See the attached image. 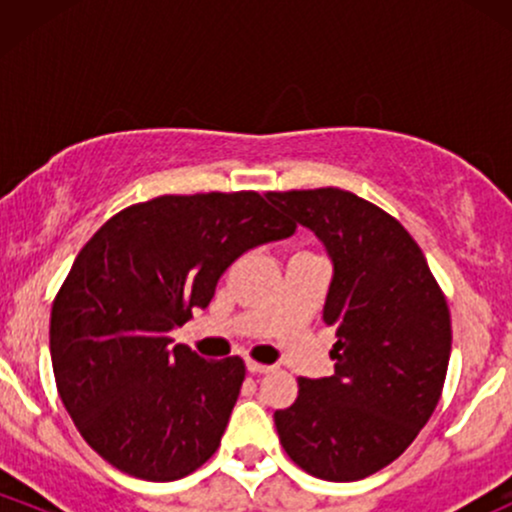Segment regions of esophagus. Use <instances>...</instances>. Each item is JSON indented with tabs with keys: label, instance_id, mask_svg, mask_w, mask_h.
Here are the masks:
<instances>
[{
	"label": "esophagus",
	"instance_id": "34e87169",
	"mask_svg": "<svg viewBox=\"0 0 512 512\" xmlns=\"http://www.w3.org/2000/svg\"><path fill=\"white\" fill-rule=\"evenodd\" d=\"M245 368L250 370V373H269L272 370V366H267V363H257V361H245Z\"/></svg>",
	"mask_w": 512,
	"mask_h": 512
}]
</instances>
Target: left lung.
Wrapping results in <instances>:
<instances>
[{"label":"left lung","instance_id":"obj_1","mask_svg":"<svg viewBox=\"0 0 512 512\" xmlns=\"http://www.w3.org/2000/svg\"><path fill=\"white\" fill-rule=\"evenodd\" d=\"M310 228L332 260L322 320L337 330L334 375L298 378L274 411L281 445L327 481H358L397 460L436 409L450 361V313L428 262L399 221L337 190L267 192Z\"/></svg>","mask_w":512,"mask_h":512}]
</instances>
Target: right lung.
Returning <instances> with one entry per match:
<instances>
[{"label": "right lung", "instance_id": "1", "mask_svg": "<svg viewBox=\"0 0 512 512\" xmlns=\"http://www.w3.org/2000/svg\"><path fill=\"white\" fill-rule=\"evenodd\" d=\"M293 231L257 192L166 195L115 214L81 248L52 303L50 356L64 407L103 460L175 481L214 455L245 363L207 361L168 334L207 308L240 255Z\"/></svg>", "mask_w": 512, "mask_h": 512}]
</instances>
